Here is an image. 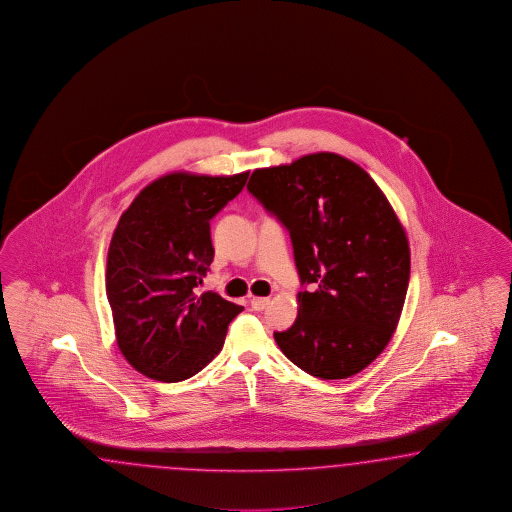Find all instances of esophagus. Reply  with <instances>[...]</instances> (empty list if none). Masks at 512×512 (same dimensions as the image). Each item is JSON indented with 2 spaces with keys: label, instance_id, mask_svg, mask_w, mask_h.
<instances>
[{
  "label": "esophagus",
  "instance_id": "esophagus-1",
  "mask_svg": "<svg viewBox=\"0 0 512 512\" xmlns=\"http://www.w3.org/2000/svg\"><path fill=\"white\" fill-rule=\"evenodd\" d=\"M267 304H269L267 297H252V299H250V306H252V310H256V312L265 310Z\"/></svg>",
  "mask_w": 512,
  "mask_h": 512
}]
</instances>
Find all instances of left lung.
I'll use <instances>...</instances> for the list:
<instances>
[{
	"mask_svg": "<svg viewBox=\"0 0 512 512\" xmlns=\"http://www.w3.org/2000/svg\"><path fill=\"white\" fill-rule=\"evenodd\" d=\"M252 197L288 228L302 286L282 353L319 379H347L379 356L407 297L410 249L379 185L332 152L256 169Z\"/></svg>",
	"mask_w": 512,
	"mask_h": 512,
	"instance_id": "obj_1",
	"label": "left lung"
}]
</instances>
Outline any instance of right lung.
<instances>
[{
    "label": "right lung",
    "mask_w": 512,
    "mask_h": 512,
    "mask_svg": "<svg viewBox=\"0 0 512 512\" xmlns=\"http://www.w3.org/2000/svg\"><path fill=\"white\" fill-rule=\"evenodd\" d=\"M249 172H171L146 185L122 213L107 252L105 293L120 353L161 382L197 375L223 349L243 306L195 293L213 262L210 221L236 198Z\"/></svg>",
    "instance_id": "1"
}]
</instances>
